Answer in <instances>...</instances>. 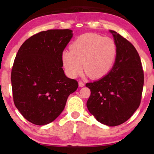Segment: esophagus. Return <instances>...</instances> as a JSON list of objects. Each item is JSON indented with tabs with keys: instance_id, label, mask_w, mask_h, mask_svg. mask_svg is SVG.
Wrapping results in <instances>:
<instances>
[{
	"instance_id": "esophagus-1",
	"label": "esophagus",
	"mask_w": 154,
	"mask_h": 154,
	"mask_svg": "<svg viewBox=\"0 0 154 154\" xmlns=\"http://www.w3.org/2000/svg\"><path fill=\"white\" fill-rule=\"evenodd\" d=\"M79 86H80V87H83V86H84V85H85V83H84L83 81H80L79 82Z\"/></svg>"
}]
</instances>
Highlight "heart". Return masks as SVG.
I'll use <instances>...</instances> for the list:
<instances>
[{
	"mask_svg": "<svg viewBox=\"0 0 154 154\" xmlns=\"http://www.w3.org/2000/svg\"><path fill=\"white\" fill-rule=\"evenodd\" d=\"M70 50L62 54L67 75L75 78L83 70L92 79L104 76L112 67L117 54V45L112 38L94 33L80 35L71 43Z\"/></svg>",
	"mask_w": 154,
	"mask_h": 154,
	"instance_id": "heart-1",
	"label": "heart"
}]
</instances>
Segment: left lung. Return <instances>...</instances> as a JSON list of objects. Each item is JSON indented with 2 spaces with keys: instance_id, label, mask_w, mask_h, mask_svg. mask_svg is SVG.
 Wrapping results in <instances>:
<instances>
[{
  "instance_id": "left-lung-1",
  "label": "left lung",
  "mask_w": 154,
  "mask_h": 154,
  "mask_svg": "<svg viewBox=\"0 0 154 154\" xmlns=\"http://www.w3.org/2000/svg\"><path fill=\"white\" fill-rule=\"evenodd\" d=\"M117 45L110 72L98 81L86 83L91 92L87 102L90 113L101 123L116 126L127 121L140 106L144 86V71L134 45L110 30Z\"/></svg>"
}]
</instances>
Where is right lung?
<instances>
[{
	"mask_svg": "<svg viewBox=\"0 0 154 154\" xmlns=\"http://www.w3.org/2000/svg\"><path fill=\"white\" fill-rule=\"evenodd\" d=\"M73 36L70 29H51L32 35L22 44L11 72L13 101L27 121L44 125L64 110L79 83L67 78L62 54Z\"/></svg>",
	"mask_w": 154,
	"mask_h": 154,
	"instance_id": "right-lung-1",
	"label": "right lung"
}]
</instances>
